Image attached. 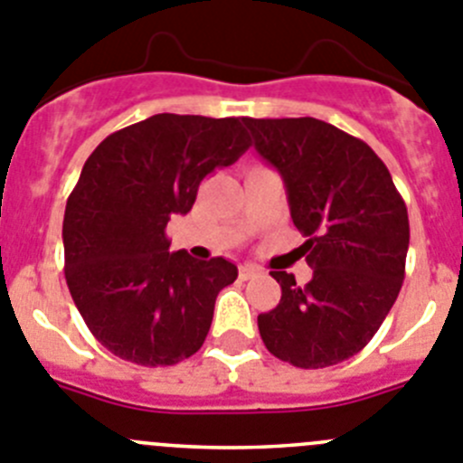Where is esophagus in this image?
<instances>
[{
	"mask_svg": "<svg viewBox=\"0 0 463 463\" xmlns=\"http://www.w3.org/2000/svg\"><path fill=\"white\" fill-rule=\"evenodd\" d=\"M239 275H241V279H252V278H257V275H260V269H257V266L243 264L239 269Z\"/></svg>",
	"mask_w": 463,
	"mask_h": 463,
	"instance_id": "34e87169",
	"label": "esophagus"
}]
</instances>
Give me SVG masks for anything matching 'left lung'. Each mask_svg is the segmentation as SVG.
<instances>
[{
    "mask_svg": "<svg viewBox=\"0 0 463 463\" xmlns=\"http://www.w3.org/2000/svg\"><path fill=\"white\" fill-rule=\"evenodd\" d=\"M243 124L282 176L312 269L305 287L270 270L282 298L257 317L260 335L284 363L330 367L363 351L397 300L409 252L406 203L383 160L345 130L312 117Z\"/></svg>",
    "mask_w": 463,
    "mask_h": 463,
    "instance_id": "1",
    "label": "left lung"
}]
</instances>
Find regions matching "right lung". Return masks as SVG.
<instances>
[{
  "label": "right lung",
  "mask_w": 463,
  "mask_h": 463,
  "mask_svg": "<svg viewBox=\"0 0 463 463\" xmlns=\"http://www.w3.org/2000/svg\"><path fill=\"white\" fill-rule=\"evenodd\" d=\"M248 146L236 117L154 114L87 158L63 213V270L84 324L114 355L165 367L203 345L215 298L239 269L169 252L165 229L193 209L203 176Z\"/></svg>",
  "instance_id": "obj_1"
}]
</instances>
